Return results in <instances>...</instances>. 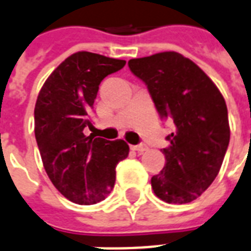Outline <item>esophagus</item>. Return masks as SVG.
<instances>
[{"mask_svg": "<svg viewBox=\"0 0 251 251\" xmlns=\"http://www.w3.org/2000/svg\"><path fill=\"white\" fill-rule=\"evenodd\" d=\"M131 150L138 151V152H143V151L147 150V146H145V145H137V146H131Z\"/></svg>", "mask_w": 251, "mask_h": 251, "instance_id": "34e87169", "label": "esophagus"}]
</instances>
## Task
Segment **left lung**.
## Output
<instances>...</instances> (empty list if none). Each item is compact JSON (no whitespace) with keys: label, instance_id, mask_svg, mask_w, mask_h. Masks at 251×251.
Here are the masks:
<instances>
[{"label":"left lung","instance_id":"8db88e82","mask_svg":"<svg viewBox=\"0 0 251 251\" xmlns=\"http://www.w3.org/2000/svg\"><path fill=\"white\" fill-rule=\"evenodd\" d=\"M127 64L147 85L160 117L175 126L162 150L163 170L151 177L154 194L168 204L194 201L217 176L230 139L223 95L198 64L175 51Z\"/></svg>","mask_w":251,"mask_h":251}]
</instances>
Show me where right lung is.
Wrapping results in <instances>:
<instances>
[{
  "mask_svg": "<svg viewBox=\"0 0 251 251\" xmlns=\"http://www.w3.org/2000/svg\"><path fill=\"white\" fill-rule=\"evenodd\" d=\"M126 64L99 53H72L46 80L35 109V139L50 180L70 201L92 205L114 187L116 166L129 155L122 141L85 135L99 85Z\"/></svg>",
  "mask_w": 251,
  "mask_h": 251,
  "instance_id": "obj_1",
  "label": "right lung"
}]
</instances>
